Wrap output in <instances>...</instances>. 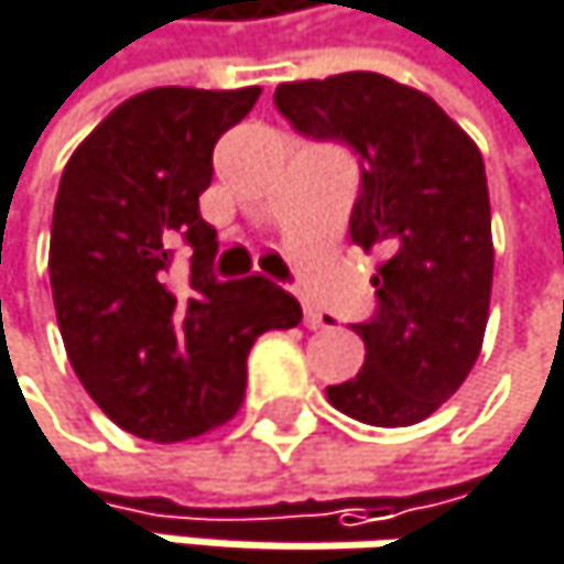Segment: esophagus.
Returning a JSON list of instances; mask_svg holds the SVG:
<instances>
[{
    "label": "esophagus",
    "instance_id": "1",
    "mask_svg": "<svg viewBox=\"0 0 564 564\" xmlns=\"http://www.w3.org/2000/svg\"><path fill=\"white\" fill-rule=\"evenodd\" d=\"M304 324H307L311 330H324V327H327V324H334V321H330L327 314H321L314 304H304Z\"/></svg>",
    "mask_w": 564,
    "mask_h": 564
}]
</instances>
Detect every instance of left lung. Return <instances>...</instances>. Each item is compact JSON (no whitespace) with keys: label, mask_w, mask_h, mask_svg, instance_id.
Wrapping results in <instances>:
<instances>
[{"label":"left lung","mask_w":564,"mask_h":564,"mask_svg":"<svg viewBox=\"0 0 564 564\" xmlns=\"http://www.w3.org/2000/svg\"><path fill=\"white\" fill-rule=\"evenodd\" d=\"M273 105L301 134L360 158L350 237L387 253L377 314L354 324L367 360L327 400L367 426H413L463 387L482 350L492 294L482 154L430 95L377 72L284 82Z\"/></svg>","instance_id":"1"}]
</instances>
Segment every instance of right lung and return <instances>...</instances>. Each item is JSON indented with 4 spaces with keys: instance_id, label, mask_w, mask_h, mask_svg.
I'll return each mask as SVG.
<instances>
[{
    "instance_id": "add662e5",
    "label": "right lung",
    "mask_w": 564,
    "mask_h": 564,
    "mask_svg": "<svg viewBox=\"0 0 564 564\" xmlns=\"http://www.w3.org/2000/svg\"><path fill=\"white\" fill-rule=\"evenodd\" d=\"M260 88H151L121 101L68 158L48 276L68 364L101 413L151 443L227 423L247 354L267 330L301 324V304L263 276L210 273L217 230L200 217L217 138ZM192 250L188 273L173 250Z\"/></svg>"
}]
</instances>
